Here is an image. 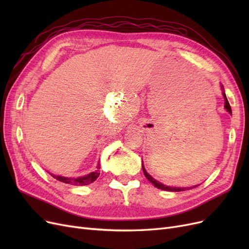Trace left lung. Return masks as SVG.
<instances>
[{"mask_svg": "<svg viewBox=\"0 0 249 249\" xmlns=\"http://www.w3.org/2000/svg\"><path fill=\"white\" fill-rule=\"evenodd\" d=\"M223 96H224V100H225V109H227V111L228 112H230L231 114V106H230V103H229V101H228V99H227V95H225V93L223 92ZM142 170H143V173H144V176L146 177V178L149 180L150 183L152 184H154V186L156 187V188H158V189H161V190H167V191H175V192H178V191H185V190H187L188 188H177V187H168V186H165V185H163V184H161L160 182H158V180H156L154 178H152V176H149L148 173L146 172V170H145V168H144V166H143V164H142ZM194 187H196V186H194ZM193 187V188H194Z\"/></svg>", "mask_w": 249, "mask_h": 249, "instance_id": "8db88e82", "label": "left lung"}]
</instances>
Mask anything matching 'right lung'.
Returning <instances> with one entry per match:
<instances>
[{"label":"right lung","instance_id":"add662e5","mask_svg":"<svg viewBox=\"0 0 249 249\" xmlns=\"http://www.w3.org/2000/svg\"><path fill=\"white\" fill-rule=\"evenodd\" d=\"M100 164L99 166H97V170L89 173V175L85 176V177H81V178H65V177H60V176H53V178H55L56 179L60 180V182L65 183V184H69V185H74V186H83V185H89L93 183L94 180L99 178L100 176Z\"/></svg>","mask_w":249,"mask_h":249}]
</instances>
